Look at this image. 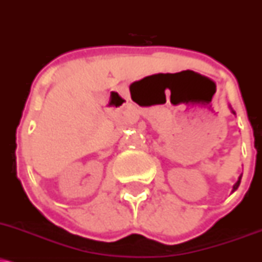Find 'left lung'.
Segmentation results:
<instances>
[{
    "mask_svg": "<svg viewBox=\"0 0 262 262\" xmlns=\"http://www.w3.org/2000/svg\"><path fill=\"white\" fill-rule=\"evenodd\" d=\"M229 108H231V111H232V113H233V115H235V112H234V111H233V108H232V107H231V106H229ZM241 179H242V176H241V177H239V178H238V181H237V183H235V184H234V185H233V190H232V191H235V190H237V189H238V187H239V184H241Z\"/></svg>",
    "mask_w": 262,
    "mask_h": 262,
    "instance_id": "left-lung-1",
    "label": "left lung"
}]
</instances>
